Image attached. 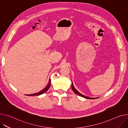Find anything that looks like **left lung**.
<instances>
[{
    "mask_svg": "<svg viewBox=\"0 0 128 128\" xmlns=\"http://www.w3.org/2000/svg\"><path fill=\"white\" fill-rule=\"evenodd\" d=\"M72 90L74 91V92L75 93V94H76L78 95L79 96H82L83 98H87V99H96V98H89V97H88V96H85L83 94H80V93L77 90H76V89L74 87V84H73V83H72Z\"/></svg>",
    "mask_w": 128,
    "mask_h": 128,
    "instance_id": "left-lung-1",
    "label": "left lung"
}]
</instances>
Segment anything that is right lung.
Returning a JSON list of instances; mask_svg holds the SVG:
<instances>
[{"mask_svg": "<svg viewBox=\"0 0 128 128\" xmlns=\"http://www.w3.org/2000/svg\"><path fill=\"white\" fill-rule=\"evenodd\" d=\"M50 86V80H49V82H48V84L47 85V86H46L45 88H44L43 90H42L41 91H40L38 93H36V94H27L26 96H34L41 95V94H44V93L46 91H47L48 90Z\"/></svg>", "mask_w": 128, "mask_h": 128, "instance_id": "1", "label": "right lung"}]
</instances>
